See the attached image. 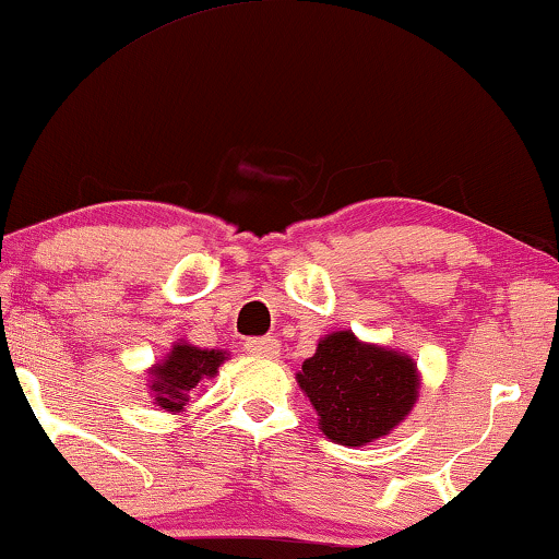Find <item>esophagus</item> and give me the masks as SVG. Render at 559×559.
Wrapping results in <instances>:
<instances>
[{"mask_svg":"<svg viewBox=\"0 0 559 559\" xmlns=\"http://www.w3.org/2000/svg\"><path fill=\"white\" fill-rule=\"evenodd\" d=\"M246 352L253 356H263V359H276L281 352L278 338L265 336V338H248L246 341Z\"/></svg>","mask_w":559,"mask_h":559,"instance_id":"34e87169","label":"esophagus"}]
</instances>
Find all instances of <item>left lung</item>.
<instances>
[{
  "label": "left lung",
  "mask_w": 559,
  "mask_h": 559,
  "mask_svg": "<svg viewBox=\"0 0 559 559\" xmlns=\"http://www.w3.org/2000/svg\"><path fill=\"white\" fill-rule=\"evenodd\" d=\"M296 381L319 414L323 437L344 447L389 437L412 414L421 389L409 354L366 344L348 329L319 338Z\"/></svg>",
  "instance_id": "obj_1"
}]
</instances>
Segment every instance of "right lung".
Returning <instances> with one entry per match:
<instances>
[{
    "label": "right lung",
    "mask_w": 559,
    "mask_h": 559,
    "mask_svg": "<svg viewBox=\"0 0 559 559\" xmlns=\"http://www.w3.org/2000/svg\"><path fill=\"white\" fill-rule=\"evenodd\" d=\"M228 356L230 354L223 348H200L186 338H178L170 352L147 369V394L163 412H186L190 391L203 379L218 377L221 364H226Z\"/></svg>",
    "instance_id": "add662e5"
}]
</instances>
